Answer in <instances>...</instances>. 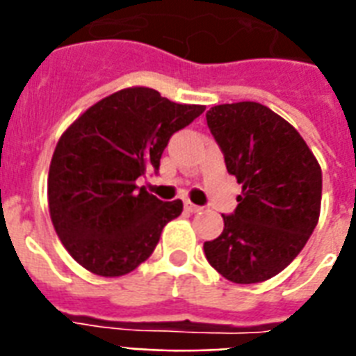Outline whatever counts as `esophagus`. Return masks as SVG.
I'll return each instance as SVG.
<instances>
[{"label": "esophagus", "mask_w": 356, "mask_h": 356, "mask_svg": "<svg viewBox=\"0 0 356 356\" xmlns=\"http://www.w3.org/2000/svg\"><path fill=\"white\" fill-rule=\"evenodd\" d=\"M184 207H186V211H188V212H200V211H203V207L194 205V203H190V201H186V203H184Z\"/></svg>", "instance_id": "obj_1"}]
</instances>
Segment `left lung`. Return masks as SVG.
<instances>
[{
  "instance_id": "1",
  "label": "left lung",
  "mask_w": 356,
  "mask_h": 356,
  "mask_svg": "<svg viewBox=\"0 0 356 356\" xmlns=\"http://www.w3.org/2000/svg\"><path fill=\"white\" fill-rule=\"evenodd\" d=\"M207 125L242 195L233 214H223V233L205 242V257L236 284L268 281L298 257L318 225L321 168L301 134L260 103L216 105Z\"/></svg>"
}]
</instances>
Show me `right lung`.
<instances>
[{"instance_id": "right-lung-1", "label": "right lung", "mask_w": 356, "mask_h": 356, "mask_svg": "<svg viewBox=\"0 0 356 356\" xmlns=\"http://www.w3.org/2000/svg\"><path fill=\"white\" fill-rule=\"evenodd\" d=\"M133 86L103 97L57 142L47 175L53 227L68 253L102 277L125 275L149 259L183 201H161L136 179L159 170L170 136L203 114Z\"/></svg>"}]
</instances>
